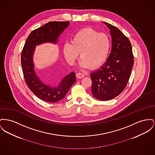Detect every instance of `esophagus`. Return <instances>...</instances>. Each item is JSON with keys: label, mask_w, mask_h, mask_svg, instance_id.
<instances>
[{"label": "esophagus", "mask_w": 155, "mask_h": 155, "mask_svg": "<svg viewBox=\"0 0 155 155\" xmlns=\"http://www.w3.org/2000/svg\"><path fill=\"white\" fill-rule=\"evenodd\" d=\"M76 76L78 78H82L85 77V75L84 74H82V73H78L76 74Z\"/></svg>", "instance_id": "1"}]
</instances>
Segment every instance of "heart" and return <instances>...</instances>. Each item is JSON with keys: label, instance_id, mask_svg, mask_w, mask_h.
I'll list each match as a JSON object with an SVG mask.
<instances>
[{"label": "heart", "instance_id": "1", "mask_svg": "<svg viewBox=\"0 0 155 155\" xmlns=\"http://www.w3.org/2000/svg\"><path fill=\"white\" fill-rule=\"evenodd\" d=\"M111 47L110 38L91 28H83L75 33L71 43L63 45V53L68 64H74L80 53V65L92 69L101 67L107 60Z\"/></svg>", "mask_w": 155, "mask_h": 155}]
</instances>
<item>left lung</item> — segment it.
<instances>
[{"instance_id":"8db88e82","label":"left lung","mask_w":155,"mask_h":155,"mask_svg":"<svg viewBox=\"0 0 155 155\" xmlns=\"http://www.w3.org/2000/svg\"><path fill=\"white\" fill-rule=\"evenodd\" d=\"M110 30L112 48L106 62L91 73V91L101 101L112 100L126 87L134 65L131 44L117 28L104 22Z\"/></svg>"}]
</instances>
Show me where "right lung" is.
<instances>
[{"label":"right lung","mask_w":155,"mask_h":155,"mask_svg":"<svg viewBox=\"0 0 155 155\" xmlns=\"http://www.w3.org/2000/svg\"><path fill=\"white\" fill-rule=\"evenodd\" d=\"M69 25V21H50L33 30L28 36L21 52L23 73L28 87L38 98L48 102H57L64 98L76 81L75 74L71 72L66 75L57 86L47 85L37 74L33 56L36 46L57 44L60 36Z\"/></svg>","instance_id":"add662e5"}]
</instances>
